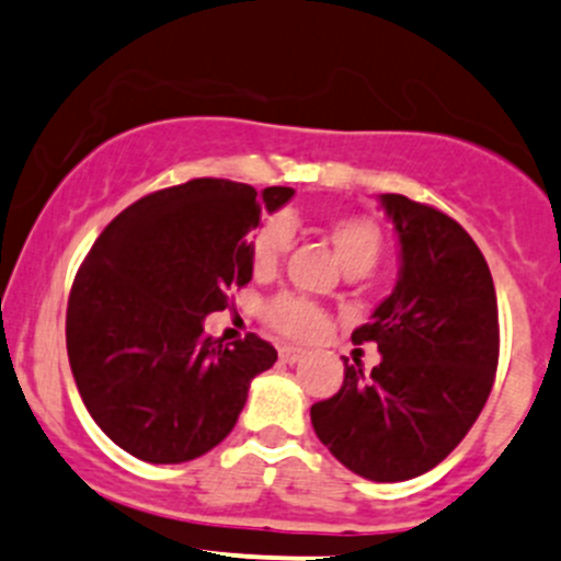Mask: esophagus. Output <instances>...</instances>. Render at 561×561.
I'll list each match as a JSON object with an SVG mask.
<instances>
[{
	"label": "esophagus",
	"mask_w": 561,
	"mask_h": 561,
	"mask_svg": "<svg viewBox=\"0 0 561 561\" xmlns=\"http://www.w3.org/2000/svg\"><path fill=\"white\" fill-rule=\"evenodd\" d=\"M304 357H306V350H300V346H282V350H279V359H282V363H287V365L300 363Z\"/></svg>",
	"instance_id": "obj_1"
}]
</instances>
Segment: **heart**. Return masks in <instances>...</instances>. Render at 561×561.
<instances>
[{
	"instance_id": "heart-1",
	"label": "heart",
	"mask_w": 561,
	"mask_h": 561,
	"mask_svg": "<svg viewBox=\"0 0 561 561\" xmlns=\"http://www.w3.org/2000/svg\"><path fill=\"white\" fill-rule=\"evenodd\" d=\"M322 233L328 236L346 271L365 274L379 261L381 241L385 239H381V228L370 217H333V220L325 222ZM287 247H290V222L282 220V217H265L261 226L250 233V261L255 274H271L285 257ZM263 320L276 333L300 341L317 339L328 328V317L320 306L306 298L290 296V293L271 298L263 306Z\"/></svg>"
}]
</instances>
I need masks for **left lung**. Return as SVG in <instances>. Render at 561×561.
Listing matches in <instances>:
<instances>
[{
    "instance_id": "left-lung-1",
    "label": "left lung",
    "mask_w": 561,
    "mask_h": 561,
    "mask_svg": "<svg viewBox=\"0 0 561 561\" xmlns=\"http://www.w3.org/2000/svg\"><path fill=\"white\" fill-rule=\"evenodd\" d=\"M379 204L400 271L352 341H374L381 363L363 374L344 357V385L311 405V424L344 468L387 483L427 473L468 435L492 392L500 325L492 274L468 231L398 193Z\"/></svg>"
}]
</instances>
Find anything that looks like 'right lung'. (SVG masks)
Returning a JSON list of instances; mask_svg holds the SVG:
<instances>
[{
    "label": "right lung",
    "instance_id": "add662e5",
    "mask_svg": "<svg viewBox=\"0 0 561 561\" xmlns=\"http://www.w3.org/2000/svg\"><path fill=\"white\" fill-rule=\"evenodd\" d=\"M293 196L202 176L139 198L91 247L69 293L67 355L88 414L123 451L176 465L233 430L276 350L255 333L222 344L204 317L252 279L247 233Z\"/></svg>",
    "mask_w": 561,
    "mask_h": 561
}]
</instances>
